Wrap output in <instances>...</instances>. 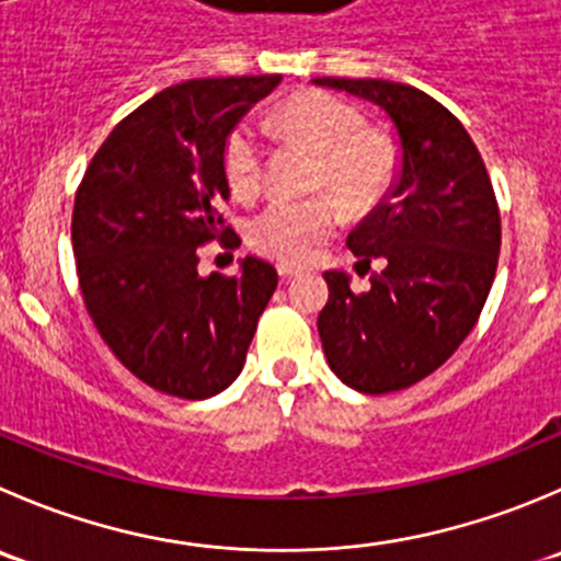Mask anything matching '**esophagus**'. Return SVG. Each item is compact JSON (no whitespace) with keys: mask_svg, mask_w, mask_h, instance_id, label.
I'll return each mask as SVG.
<instances>
[{"mask_svg":"<svg viewBox=\"0 0 561 561\" xmlns=\"http://www.w3.org/2000/svg\"><path fill=\"white\" fill-rule=\"evenodd\" d=\"M276 271H279L282 279H296V276L301 274V268H296V265H285V263L276 265Z\"/></svg>","mask_w":561,"mask_h":561,"instance_id":"obj_1","label":"esophagus"}]
</instances>
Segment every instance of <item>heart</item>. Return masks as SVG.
Returning a JSON list of instances; mask_svg holds the SVG:
<instances>
[{"mask_svg":"<svg viewBox=\"0 0 561 561\" xmlns=\"http://www.w3.org/2000/svg\"><path fill=\"white\" fill-rule=\"evenodd\" d=\"M287 139L312 145L323 161L314 186L325 192L307 199H274L249 221V247L279 263H307L353 210H373L394 186L402 153L394 134L367 128L356 103L331 92L307 90L287 98L274 114ZM221 172L236 199L252 203L265 188V148L254 125L238 123L225 136ZM334 187V193L328 188Z\"/></svg>","mask_w":561,"mask_h":561,"instance_id":"obj_1","label":"heart"}]
</instances>
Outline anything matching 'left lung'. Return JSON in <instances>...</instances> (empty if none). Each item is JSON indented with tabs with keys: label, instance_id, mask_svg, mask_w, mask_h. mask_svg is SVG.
Returning <instances> with one entry per match:
<instances>
[{
	"label": "left lung",
	"instance_id": "1",
	"mask_svg": "<svg viewBox=\"0 0 561 561\" xmlns=\"http://www.w3.org/2000/svg\"><path fill=\"white\" fill-rule=\"evenodd\" d=\"M386 108L402 145V172L389 199L347 236L369 290L353 293L329 271L320 342L336 378L364 394H386L436 373L471 334L491 293L502 216L485 161L447 106L411 84L383 79H314Z\"/></svg>",
	"mask_w": 561,
	"mask_h": 561
}]
</instances>
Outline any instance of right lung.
<instances>
[{
  "label": "right lung",
  "instance_id": "right-lung-1",
  "mask_svg": "<svg viewBox=\"0 0 561 561\" xmlns=\"http://www.w3.org/2000/svg\"><path fill=\"white\" fill-rule=\"evenodd\" d=\"M282 76L192 79L114 125L76 188V274L108 351L142 383L205 400L238 378L276 268L247 257L238 276H199V247L241 243L221 216V148Z\"/></svg>",
  "mask_w": 561,
  "mask_h": 561
}]
</instances>
